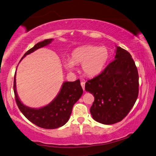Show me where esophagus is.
Masks as SVG:
<instances>
[{
	"label": "esophagus",
	"instance_id": "obj_1",
	"mask_svg": "<svg viewBox=\"0 0 156 156\" xmlns=\"http://www.w3.org/2000/svg\"><path fill=\"white\" fill-rule=\"evenodd\" d=\"M81 86H82V87H83V90H85V82H81Z\"/></svg>",
	"mask_w": 156,
	"mask_h": 156
}]
</instances>
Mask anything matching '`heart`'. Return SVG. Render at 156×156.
<instances>
[{
	"label": "heart",
	"instance_id": "obj_1",
	"mask_svg": "<svg viewBox=\"0 0 156 156\" xmlns=\"http://www.w3.org/2000/svg\"><path fill=\"white\" fill-rule=\"evenodd\" d=\"M109 57V51L105 46L85 45L74 49L70 60L64 61V66L71 71L75 68V65H82L84 73L94 77L103 71Z\"/></svg>",
	"mask_w": 156,
	"mask_h": 156
}]
</instances>
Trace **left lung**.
Instances as JSON below:
<instances>
[{"label":"left lung","mask_w":156,"mask_h":156,"mask_svg":"<svg viewBox=\"0 0 156 156\" xmlns=\"http://www.w3.org/2000/svg\"><path fill=\"white\" fill-rule=\"evenodd\" d=\"M115 60L99 75L85 83L94 96L90 108L92 118L103 124L121 122L132 109L139 92V76L132 56L117 46Z\"/></svg>","instance_id":"obj_1"}]
</instances>
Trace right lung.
Instances as JSON below:
<instances>
[{"instance_id": "add662e5", "label": "right lung", "mask_w": 156, "mask_h": 156, "mask_svg": "<svg viewBox=\"0 0 156 156\" xmlns=\"http://www.w3.org/2000/svg\"><path fill=\"white\" fill-rule=\"evenodd\" d=\"M53 40V39H45L35 44L24 54L21 60L24 57L33 53L37 49L48 46ZM14 92L19 109L30 122L40 128L55 129L62 126L68 122L72 112L73 106L81 97L83 90L80 85V80L74 82L65 81L62 85L58 94L49 104L40 108H29L21 102L17 94L15 73L14 78Z\"/></svg>"}]
</instances>
